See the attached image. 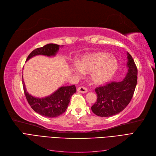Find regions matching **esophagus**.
Instances as JSON below:
<instances>
[{"instance_id": "obj_1", "label": "esophagus", "mask_w": 156, "mask_h": 156, "mask_svg": "<svg viewBox=\"0 0 156 156\" xmlns=\"http://www.w3.org/2000/svg\"><path fill=\"white\" fill-rule=\"evenodd\" d=\"M77 91L79 92H81V93H83V94H85L88 92V89L85 87H80L77 88Z\"/></svg>"}]
</instances>
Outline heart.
I'll return each mask as SVG.
<instances>
[{
  "mask_svg": "<svg viewBox=\"0 0 156 156\" xmlns=\"http://www.w3.org/2000/svg\"><path fill=\"white\" fill-rule=\"evenodd\" d=\"M118 69V61L114 56L105 52H98L84 57L73 69L78 75L92 73L91 81L97 85L109 81Z\"/></svg>",
  "mask_w": 156,
  "mask_h": 156,
  "instance_id": "b5f03b06",
  "label": "heart"
}]
</instances>
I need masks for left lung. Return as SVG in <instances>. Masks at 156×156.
I'll return each instance as SVG.
<instances>
[{"instance_id": "8db88e82", "label": "left lung", "mask_w": 156, "mask_h": 156, "mask_svg": "<svg viewBox=\"0 0 156 156\" xmlns=\"http://www.w3.org/2000/svg\"><path fill=\"white\" fill-rule=\"evenodd\" d=\"M128 72L120 82H111L96 88L97 101L92 106L94 114L108 117L119 114L129 104L137 83V68L131 55L127 53Z\"/></svg>"}]
</instances>
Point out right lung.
Wrapping results in <instances>:
<instances>
[{
    "mask_svg": "<svg viewBox=\"0 0 156 156\" xmlns=\"http://www.w3.org/2000/svg\"><path fill=\"white\" fill-rule=\"evenodd\" d=\"M59 47L60 45L57 44H49L42 48H37L28 56L27 61L36 55L55 56L59 50ZM23 86L28 103L32 109L40 115L48 118L57 117L63 114L69 105L71 97L76 92V87L75 85L62 87L49 96L38 98L31 96L27 91L23 81Z\"/></svg>",
    "mask_w": 156,
    "mask_h": 156,
    "instance_id": "obj_1",
    "label": "right lung"
}]
</instances>
